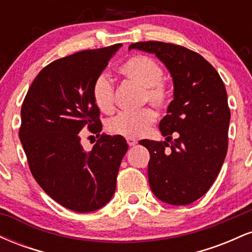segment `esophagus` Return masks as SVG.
<instances>
[{"label":"esophagus","instance_id":"esophagus-1","mask_svg":"<svg viewBox=\"0 0 252 252\" xmlns=\"http://www.w3.org/2000/svg\"><path fill=\"white\" fill-rule=\"evenodd\" d=\"M126 143H128L129 147H132V146H135L136 143H137V141H136L134 137H128V138H126Z\"/></svg>","mask_w":252,"mask_h":252}]
</instances>
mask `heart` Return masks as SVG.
Here are the masks:
<instances>
[{"mask_svg":"<svg viewBox=\"0 0 252 252\" xmlns=\"http://www.w3.org/2000/svg\"><path fill=\"white\" fill-rule=\"evenodd\" d=\"M120 72L130 82L143 88L142 103L149 102L155 108H164L168 104L170 89L163 78V68L148 56L129 58L120 67ZM92 98L97 108L103 112H111L115 106V88L108 73H100L92 85ZM156 121L152 109L144 108L136 112H121L108 122L112 135L140 137Z\"/></svg>","mask_w":252,"mask_h":252,"instance_id":"heart-1","label":"heart"}]
</instances>
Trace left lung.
Listing matches in <instances>:
<instances>
[{
	"instance_id": "1",
	"label": "left lung",
	"mask_w": 252,
	"mask_h": 252,
	"mask_svg": "<svg viewBox=\"0 0 252 252\" xmlns=\"http://www.w3.org/2000/svg\"><path fill=\"white\" fill-rule=\"evenodd\" d=\"M130 50L155 54L174 85V98L158 124L166 141H140L150 154V189L166 204L189 205L210 189L226 156L231 117L226 89L216 68L189 48L144 41L131 43ZM173 132L177 138L172 143Z\"/></svg>"
}]
</instances>
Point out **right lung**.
I'll return each mask as SVG.
<instances>
[{"label":"right lung","instance_id":"right-lung-1","mask_svg":"<svg viewBox=\"0 0 252 252\" xmlns=\"http://www.w3.org/2000/svg\"><path fill=\"white\" fill-rule=\"evenodd\" d=\"M121 46L77 52L51 63L22 104L19 136L32 174L53 200L74 212L108 204L128 150L122 136L102 135L85 152L79 136L85 126L94 134L102 131L92 85Z\"/></svg>","mask_w":252,"mask_h":252}]
</instances>
